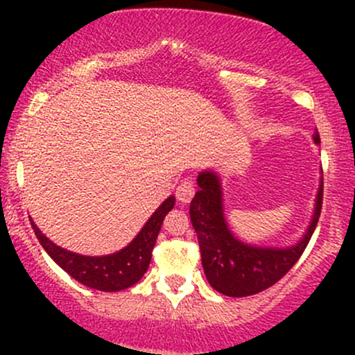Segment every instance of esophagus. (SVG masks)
<instances>
[{
    "label": "esophagus",
    "instance_id": "obj_1",
    "mask_svg": "<svg viewBox=\"0 0 355 355\" xmlns=\"http://www.w3.org/2000/svg\"><path fill=\"white\" fill-rule=\"evenodd\" d=\"M175 195H177V200L182 202V203H189L191 198H193L195 195V185L193 182L189 180V178H185V180H182L178 183L177 187V191H175Z\"/></svg>",
    "mask_w": 355,
    "mask_h": 355
}]
</instances>
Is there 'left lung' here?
I'll use <instances>...</instances> for the list:
<instances>
[{"label":"left lung","mask_w":355,"mask_h":355,"mask_svg":"<svg viewBox=\"0 0 355 355\" xmlns=\"http://www.w3.org/2000/svg\"><path fill=\"white\" fill-rule=\"evenodd\" d=\"M313 141L320 144L319 132L313 133ZM197 183L200 189L190 203V220L200 245L203 270L211 287L223 295L247 297L279 282L295 266L315 230L324 198L322 182L311 225L295 245L285 248L255 247L240 242L223 217L218 175L207 170L198 175Z\"/></svg>","instance_id":"1"}]
</instances>
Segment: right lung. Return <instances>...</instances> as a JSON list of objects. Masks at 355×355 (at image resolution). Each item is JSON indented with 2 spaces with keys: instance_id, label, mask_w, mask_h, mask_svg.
I'll list each match as a JSON object with an SVG mask.
<instances>
[{
  "instance_id": "right-lung-1",
  "label": "right lung",
  "mask_w": 355,
  "mask_h": 355,
  "mask_svg": "<svg viewBox=\"0 0 355 355\" xmlns=\"http://www.w3.org/2000/svg\"><path fill=\"white\" fill-rule=\"evenodd\" d=\"M173 205L175 197L166 198L128 245L115 254L101 257L80 255L67 248H61L42 234L33 220H31V227L46 254L73 279L95 291L118 292L132 287L144 277L152 260V250L160 234L165 215L173 209Z\"/></svg>"
}]
</instances>
